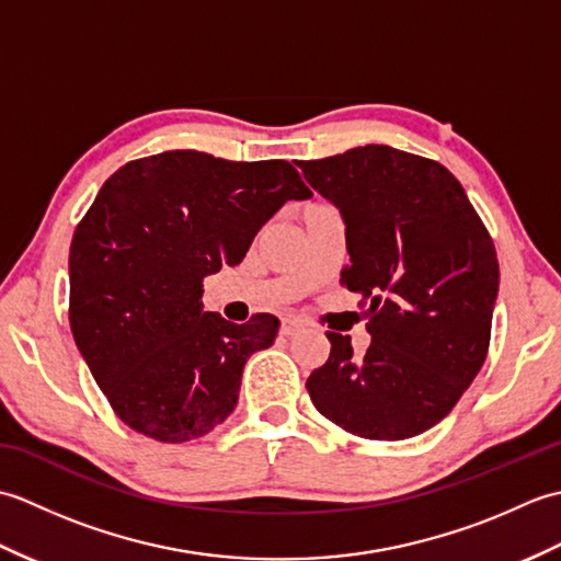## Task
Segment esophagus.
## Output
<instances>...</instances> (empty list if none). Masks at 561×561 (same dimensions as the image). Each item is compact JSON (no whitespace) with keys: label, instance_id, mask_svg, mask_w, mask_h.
Listing matches in <instances>:
<instances>
[{"label":"esophagus","instance_id":"1","mask_svg":"<svg viewBox=\"0 0 561 561\" xmlns=\"http://www.w3.org/2000/svg\"><path fill=\"white\" fill-rule=\"evenodd\" d=\"M301 328H304V320L301 318L289 316V318L282 320V335H294V332L301 330Z\"/></svg>","mask_w":561,"mask_h":561}]
</instances>
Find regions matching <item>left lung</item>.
<instances>
[{"label": "left lung", "mask_w": 561, "mask_h": 561, "mask_svg": "<svg viewBox=\"0 0 561 561\" xmlns=\"http://www.w3.org/2000/svg\"><path fill=\"white\" fill-rule=\"evenodd\" d=\"M347 224L340 282L362 294L366 354L328 332L308 376L316 410L344 432L402 440L456 408L486 359L499 291L494 241L446 165L383 145L301 161Z\"/></svg>", "instance_id": "8db88e82"}]
</instances>
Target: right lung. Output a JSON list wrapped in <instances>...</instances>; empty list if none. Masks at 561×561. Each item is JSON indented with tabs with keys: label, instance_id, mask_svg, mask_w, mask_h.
Segmentation results:
<instances>
[{
	"label": "right lung",
	"instance_id": "add662e5",
	"mask_svg": "<svg viewBox=\"0 0 561 561\" xmlns=\"http://www.w3.org/2000/svg\"><path fill=\"white\" fill-rule=\"evenodd\" d=\"M313 193L289 161L175 149L117 169L69 248V325L121 420L153 440L209 434L238 402L248 356L279 320L202 311V282L238 265L274 211Z\"/></svg>",
	"mask_w": 561,
	"mask_h": 561
}]
</instances>
